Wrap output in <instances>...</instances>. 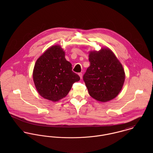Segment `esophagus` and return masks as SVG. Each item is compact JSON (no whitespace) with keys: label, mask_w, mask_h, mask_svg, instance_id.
<instances>
[{"label":"esophagus","mask_w":153,"mask_h":153,"mask_svg":"<svg viewBox=\"0 0 153 153\" xmlns=\"http://www.w3.org/2000/svg\"><path fill=\"white\" fill-rule=\"evenodd\" d=\"M78 75H79V76H80V78H82V72L79 73V74H78Z\"/></svg>","instance_id":"34e87169"}]
</instances>
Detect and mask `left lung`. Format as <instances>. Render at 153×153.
<instances>
[{
    "mask_svg": "<svg viewBox=\"0 0 153 153\" xmlns=\"http://www.w3.org/2000/svg\"><path fill=\"white\" fill-rule=\"evenodd\" d=\"M88 67L83 76L89 94L93 98L107 102L115 98L125 80L121 64L107 48L89 53Z\"/></svg>",
    "mask_w": 153,
    "mask_h": 153,
    "instance_id": "obj_1",
    "label": "left lung"
}]
</instances>
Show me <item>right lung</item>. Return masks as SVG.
I'll list each match as a JSON object with an SVG mask.
<instances>
[{
	"label": "right lung",
	"mask_w": 153,
	"mask_h": 153,
	"mask_svg": "<svg viewBox=\"0 0 153 153\" xmlns=\"http://www.w3.org/2000/svg\"><path fill=\"white\" fill-rule=\"evenodd\" d=\"M60 46L47 49L36 62L33 78L38 93L44 98L57 101L66 96L80 77L72 70Z\"/></svg>",
	"instance_id": "right-lung-1"
}]
</instances>
